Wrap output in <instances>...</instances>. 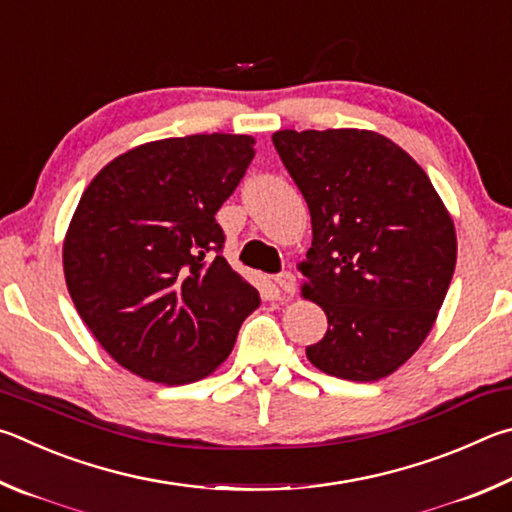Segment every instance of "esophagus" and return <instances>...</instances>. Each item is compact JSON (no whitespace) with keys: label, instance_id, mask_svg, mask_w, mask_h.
I'll use <instances>...</instances> for the list:
<instances>
[{"label":"esophagus","instance_id":"34e87169","mask_svg":"<svg viewBox=\"0 0 512 512\" xmlns=\"http://www.w3.org/2000/svg\"><path fill=\"white\" fill-rule=\"evenodd\" d=\"M274 283L276 288H279L283 294H294V290H297V279H294L292 272H281L274 276Z\"/></svg>","mask_w":512,"mask_h":512}]
</instances>
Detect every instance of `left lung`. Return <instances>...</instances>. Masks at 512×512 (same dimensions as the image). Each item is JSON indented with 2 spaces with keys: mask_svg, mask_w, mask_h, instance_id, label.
Here are the masks:
<instances>
[{
  "mask_svg": "<svg viewBox=\"0 0 512 512\" xmlns=\"http://www.w3.org/2000/svg\"><path fill=\"white\" fill-rule=\"evenodd\" d=\"M272 141L310 209L303 297L328 317L308 360L342 380L387 378L425 342L450 288V213L425 170L378 132L279 130Z\"/></svg>",
  "mask_w": 512,
  "mask_h": 512,
  "instance_id": "obj_1",
  "label": "left lung"
}]
</instances>
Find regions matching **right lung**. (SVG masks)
Returning a JSON list of instances; mask_svg holds the SVG:
<instances>
[{
	"label": "right lung",
	"instance_id": "obj_1",
	"mask_svg": "<svg viewBox=\"0 0 512 512\" xmlns=\"http://www.w3.org/2000/svg\"><path fill=\"white\" fill-rule=\"evenodd\" d=\"M247 134L143 143L80 197L62 265L71 301L123 369L188 384L227 360L258 292L222 258L215 213L254 159Z\"/></svg>",
	"mask_w": 512,
	"mask_h": 512
}]
</instances>
